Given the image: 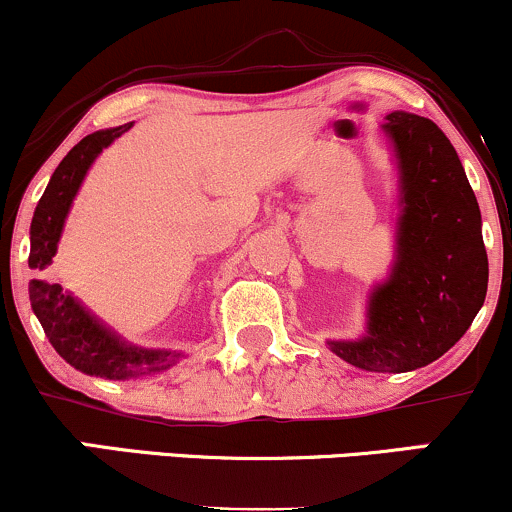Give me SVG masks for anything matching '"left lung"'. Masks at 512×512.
Masks as SVG:
<instances>
[{
  "instance_id": "8db88e82",
  "label": "left lung",
  "mask_w": 512,
  "mask_h": 512,
  "mask_svg": "<svg viewBox=\"0 0 512 512\" xmlns=\"http://www.w3.org/2000/svg\"><path fill=\"white\" fill-rule=\"evenodd\" d=\"M383 129L399 168L395 262L368 296L366 337L327 344L356 368L407 373L469 330L486 298L489 257L477 197L436 122L395 110Z\"/></svg>"
}]
</instances>
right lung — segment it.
<instances>
[{
  "label": "right lung",
  "instance_id": "add662e5",
  "mask_svg": "<svg viewBox=\"0 0 512 512\" xmlns=\"http://www.w3.org/2000/svg\"><path fill=\"white\" fill-rule=\"evenodd\" d=\"M129 127H132V122L88 134L62 158V163L52 173L31 221L28 267L38 274L52 264L64 221H67L76 192H79L91 163L96 161L105 146L122 137ZM28 293H31L33 313L48 334L50 344L69 366L81 370V373L98 375L105 380H127L144 373L166 370L180 356L163 349H142V346L125 342L113 330H108L98 317L88 313L72 293L64 291L60 284L43 279V276L31 279Z\"/></svg>",
  "mask_w": 512,
  "mask_h": 512
}]
</instances>
